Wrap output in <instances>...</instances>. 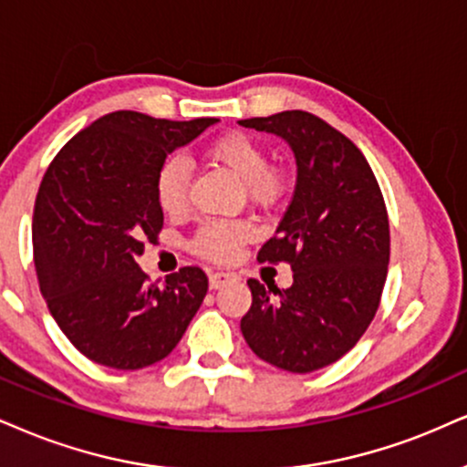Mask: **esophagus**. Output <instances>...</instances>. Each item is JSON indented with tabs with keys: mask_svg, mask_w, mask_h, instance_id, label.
Wrapping results in <instances>:
<instances>
[{
	"mask_svg": "<svg viewBox=\"0 0 467 467\" xmlns=\"http://www.w3.org/2000/svg\"><path fill=\"white\" fill-rule=\"evenodd\" d=\"M232 279H234L232 273H224V270H214V273H210V287H212V290H218V287L229 284Z\"/></svg>",
	"mask_w": 467,
	"mask_h": 467,
	"instance_id": "34e87169",
	"label": "esophagus"
}]
</instances>
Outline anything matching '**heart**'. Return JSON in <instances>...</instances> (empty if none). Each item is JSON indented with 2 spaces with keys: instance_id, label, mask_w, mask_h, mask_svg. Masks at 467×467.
Here are the masks:
<instances>
[{
  "instance_id": "1",
  "label": "heart",
  "mask_w": 467,
  "mask_h": 467,
  "mask_svg": "<svg viewBox=\"0 0 467 467\" xmlns=\"http://www.w3.org/2000/svg\"><path fill=\"white\" fill-rule=\"evenodd\" d=\"M207 160L243 183L244 194L257 203H268L279 194L281 180L270 169V160L255 138L234 131L216 138L207 147ZM190 169L186 160L172 155L160 166L155 177V199L160 210L169 216H180L188 210ZM255 235L249 221H210L201 224L192 240V249L212 260H232L240 246Z\"/></svg>"
}]
</instances>
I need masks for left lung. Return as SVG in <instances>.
I'll use <instances>...</instances> for the list:
<instances>
[{"mask_svg":"<svg viewBox=\"0 0 467 467\" xmlns=\"http://www.w3.org/2000/svg\"><path fill=\"white\" fill-rule=\"evenodd\" d=\"M290 145L295 197L260 262H287L290 287L249 279L253 303L240 329L253 353L287 372H314L359 342L381 301L389 223L364 153L329 123L303 110L238 120Z\"/></svg>","mask_w":467,"mask_h":467,"instance_id":"obj_1","label":"left lung"}]
</instances>
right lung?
I'll use <instances>...</instances> for the list:
<instances>
[{
	"instance_id": "1",
	"label": "right lung",
	"mask_w": 467,
	"mask_h": 467,
	"mask_svg": "<svg viewBox=\"0 0 467 467\" xmlns=\"http://www.w3.org/2000/svg\"><path fill=\"white\" fill-rule=\"evenodd\" d=\"M218 119L119 110L75 134L40 182L32 240L40 295L95 364L140 370L177 347L207 295L197 266L158 287L136 264L164 224L155 177L166 155Z\"/></svg>"
}]
</instances>
